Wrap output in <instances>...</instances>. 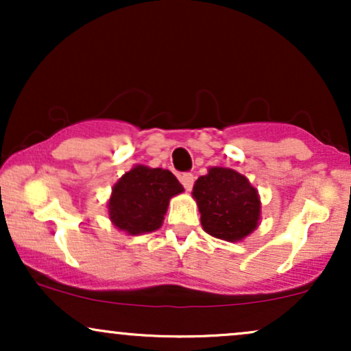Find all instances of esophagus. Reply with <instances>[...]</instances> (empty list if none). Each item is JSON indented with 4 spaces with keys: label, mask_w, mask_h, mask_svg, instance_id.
Wrapping results in <instances>:
<instances>
[{
    "label": "esophagus",
    "mask_w": 351,
    "mask_h": 351,
    "mask_svg": "<svg viewBox=\"0 0 351 351\" xmlns=\"http://www.w3.org/2000/svg\"><path fill=\"white\" fill-rule=\"evenodd\" d=\"M180 181L186 191H191L193 183H195V175H191V173H183V175H180Z\"/></svg>",
    "instance_id": "34e87169"
}]
</instances>
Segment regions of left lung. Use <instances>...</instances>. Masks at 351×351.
<instances>
[{
  "label": "left lung",
  "instance_id": "left-lung-1",
  "mask_svg": "<svg viewBox=\"0 0 351 351\" xmlns=\"http://www.w3.org/2000/svg\"><path fill=\"white\" fill-rule=\"evenodd\" d=\"M201 213V226L209 236L239 243L261 223L259 191L244 175L231 168L209 167L193 186Z\"/></svg>",
  "mask_w": 351,
  "mask_h": 351
}]
</instances>
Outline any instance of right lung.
<instances>
[{"label": "right lung", "mask_w": 351, "mask_h": 351, "mask_svg": "<svg viewBox=\"0 0 351 351\" xmlns=\"http://www.w3.org/2000/svg\"><path fill=\"white\" fill-rule=\"evenodd\" d=\"M183 191L171 171L135 165L112 188L108 219L128 236L153 232L162 228L170 199Z\"/></svg>", "instance_id": "1"}]
</instances>
